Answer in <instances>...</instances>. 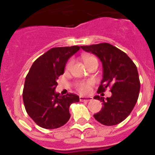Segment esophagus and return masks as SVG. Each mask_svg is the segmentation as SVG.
<instances>
[{
    "mask_svg": "<svg viewBox=\"0 0 155 155\" xmlns=\"http://www.w3.org/2000/svg\"><path fill=\"white\" fill-rule=\"evenodd\" d=\"M93 98L91 97H84L80 96V101L81 102H90Z\"/></svg>",
    "mask_w": 155,
    "mask_h": 155,
    "instance_id": "obj_1",
    "label": "esophagus"
}]
</instances>
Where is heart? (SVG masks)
I'll use <instances>...</instances> for the list:
<instances>
[{
    "instance_id": "obj_1",
    "label": "heart",
    "mask_w": 155,
    "mask_h": 155,
    "mask_svg": "<svg viewBox=\"0 0 155 155\" xmlns=\"http://www.w3.org/2000/svg\"><path fill=\"white\" fill-rule=\"evenodd\" d=\"M94 60H96V58L92 56H86L84 57V64H87L88 63H90L91 61H94ZM73 64V61H69L67 64H66L65 70L66 71H69L71 68V66ZM93 84L92 81H81L79 83L76 84V88L77 90L81 93V94H87L91 91V87Z\"/></svg>"
}]
</instances>
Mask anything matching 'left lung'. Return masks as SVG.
<instances>
[{
  "label": "left lung",
  "instance_id": "obj_1",
  "mask_svg": "<svg viewBox=\"0 0 155 155\" xmlns=\"http://www.w3.org/2000/svg\"><path fill=\"white\" fill-rule=\"evenodd\" d=\"M82 50L99 58L103 68V78L98 93L110 87L112 96L104 98L95 95L103 106L94 115V119L105 126H113L124 121L130 114L139 96V75L136 65L124 52L113 45L103 42L81 46Z\"/></svg>",
  "mask_w": 155,
  "mask_h": 155
}]
</instances>
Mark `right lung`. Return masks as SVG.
Segmentation results:
<instances>
[{
    "mask_svg": "<svg viewBox=\"0 0 155 155\" xmlns=\"http://www.w3.org/2000/svg\"><path fill=\"white\" fill-rule=\"evenodd\" d=\"M79 50L78 46L52 48L31 65L25 81L23 102L28 116L40 127L52 130L64 126L71 117L70 105L79 102L77 94L61 96L55 91L68 59Z\"/></svg>",
    "mask_w": 155,
    "mask_h": 155,
    "instance_id": "add662e5",
    "label": "right lung"
}]
</instances>
